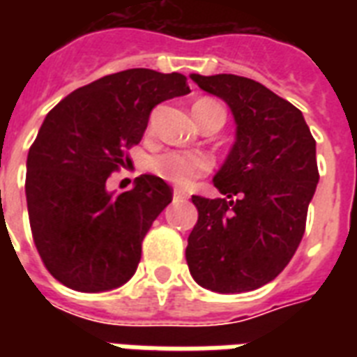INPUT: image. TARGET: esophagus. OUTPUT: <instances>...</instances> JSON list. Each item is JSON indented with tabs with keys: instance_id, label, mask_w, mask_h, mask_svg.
Masks as SVG:
<instances>
[{
	"instance_id": "obj_1",
	"label": "esophagus",
	"mask_w": 357,
	"mask_h": 357,
	"mask_svg": "<svg viewBox=\"0 0 357 357\" xmlns=\"http://www.w3.org/2000/svg\"><path fill=\"white\" fill-rule=\"evenodd\" d=\"M174 200L176 202H187L189 200V195L185 192V190H174Z\"/></svg>"
}]
</instances>
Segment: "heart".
Here are the masks:
<instances>
[{
    "label": "heart",
    "instance_id": "b5f03b06",
    "mask_svg": "<svg viewBox=\"0 0 357 357\" xmlns=\"http://www.w3.org/2000/svg\"><path fill=\"white\" fill-rule=\"evenodd\" d=\"M211 100H200L196 102L195 107L200 105H213ZM213 167V161L202 151H161L150 157L148 168L159 178L167 179L170 183L185 187L195 178H200L206 172H209Z\"/></svg>",
    "mask_w": 357,
    "mask_h": 357
}]
</instances>
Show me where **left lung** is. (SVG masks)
Returning a JSON list of instances; mask_svg holds the SVG:
<instances>
[{
    "label": "left lung",
    "mask_w": 357,
    "mask_h": 357,
    "mask_svg": "<svg viewBox=\"0 0 357 357\" xmlns=\"http://www.w3.org/2000/svg\"><path fill=\"white\" fill-rule=\"evenodd\" d=\"M190 79L228 103L237 135L213 183L226 198L192 196L198 222L185 250L190 276L215 293H244L287 266L319 183L315 139L293 103L234 74Z\"/></svg>",
    "instance_id": "obj_1"
}]
</instances>
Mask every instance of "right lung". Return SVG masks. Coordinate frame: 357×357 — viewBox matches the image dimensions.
Masks as SVG:
<instances>
[{
	"instance_id": "add662e5",
	"label": "right lung",
	"mask_w": 357,
	"mask_h": 357,
	"mask_svg": "<svg viewBox=\"0 0 357 357\" xmlns=\"http://www.w3.org/2000/svg\"><path fill=\"white\" fill-rule=\"evenodd\" d=\"M189 92L183 74L131 68L81 86L47 113L27 155L25 196L42 263L63 285L100 293L135 274L172 189L142 174L114 195L107 179L140 142L151 109Z\"/></svg>"
}]
</instances>
